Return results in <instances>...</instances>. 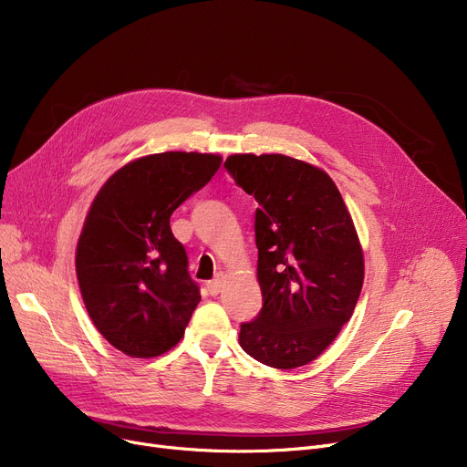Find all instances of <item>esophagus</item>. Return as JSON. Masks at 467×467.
<instances>
[{
  "mask_svg": "<svg viewBox=\"0 0 467 467\" xmlns=\"http://www.w3.org/2000/svg\"><path fill=\"white\" fill-rule=\"evenodd\" d=\"M223 282H225V275L223 273H221V275H217L213 280H210L208 282V293H210V296H219V291L221 289H223Z\"/></svg>",
  "mask_w": 467,
  "mask_h": 467,
  "instance_id": "obj_1",
  "label": "esophagus"
}]
</instances>
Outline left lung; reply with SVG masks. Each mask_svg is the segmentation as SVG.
<instances>
[{
  "instance_id": "1",
  "label": "left lung",
  "mask_w": 467,
  "mask_h": 467,
  "mask_svg": "<svg viewBox=\"0 0 467 467\" xmlns=\"http://www.w3.org/2000/svg\"><path fill=\"white\" fill-rule=\"evenodd\" d=\"M225 168L254 194L263 306L240 326L254 359L296 369L320 356L356 308L363 254L345 201L324 170L285 155H231Z\"/></svg>"
}]
</instances>
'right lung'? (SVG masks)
<instances>
[{
  "label": "right lung",
  "instance_id": "obj_1",
  "mask_svg": "<svg viewBox=\"0 0 467 467\" xmlns=\"http://www.w3.org/2000/svg\"><path fill=\"white\" fill-rule=\"evenodd\" d=\"M219 166L204 153L141 157L117 170L88 210L76 255L81 296L96 329L130 358L176 347L201 303L170 215Z\"/></svg>",
  "mask_w": 467,
  "mask_h": 467
}]
</instances>
